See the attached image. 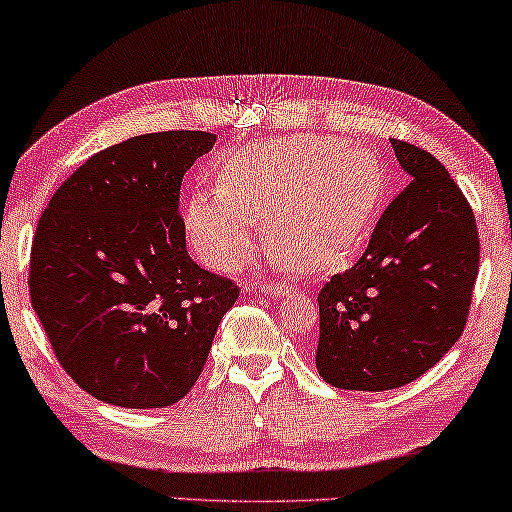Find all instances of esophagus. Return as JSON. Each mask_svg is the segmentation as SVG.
I'll use <instances>...</instances> for the list:
<instances>
[{
	"mask_svg": "<svg viewBox=\"0 0 512 512\" xmlns=\"http://www.w3.org/2000/svg\"><path fill=\"white\" fill-rule=\"evenodd\" d=\"M257 288H262V286H257V283H250V286H245V290H257ZM264 293L267 295H271V297H281V295H286L288 293V286L283 281H276V283H267V286H264Z\"/></svg>",
	"mask_w": 512,
	"mask_h": 512,
	"instance_id": "esophagus-1",
	"label": "esophagus"
}]
</instances>
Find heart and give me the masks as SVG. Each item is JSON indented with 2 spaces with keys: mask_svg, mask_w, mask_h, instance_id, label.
I'll return each mask as SVG.
<instances>
[{
  "mask_svg": "<svg viewBox=\"0 0 512 512\" xmlns=\"http://www.w3.org/2000/svg\"><path fill=\"white\" fill-rule=\"evenodd\" d=\"M385 170L371 151L319 134L231 153L219 189L193 191L184 234L198 260L234 271L267 222L269 248L297 271H326L357 248L383 203Z\"/></svg>",
  "mask_w": 512,
  "mask_h": 512,
  "instance_id": "heart-1",
  "label": "heart"
}]
</instances>
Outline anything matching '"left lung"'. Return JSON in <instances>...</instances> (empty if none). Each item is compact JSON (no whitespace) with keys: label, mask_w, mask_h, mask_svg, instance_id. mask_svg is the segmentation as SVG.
I'll return each instance as SVG.
<instances>
[{"label":"left lung","mask_w":512,"mask_h":512,"mask_svg":"<svg viewBox=\"0 0 512 512\" xmlns=\"http://www.w3.org/2000/svg\"><path fill=\"white\" fill-rule=\"evenodd\" d=\"M392 148L411 184L319 293L316 371L340 390H394L430 371L461 338L480 269L475 217L446 167L406 141Z\"/></svg>","instance_id":"1"}]
</instances>
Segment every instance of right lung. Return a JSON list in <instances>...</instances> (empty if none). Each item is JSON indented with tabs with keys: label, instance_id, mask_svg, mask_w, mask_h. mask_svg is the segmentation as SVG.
I'll use <instances>...</instances> for the list:
<instances>
[{
	"label": "right lung",
	"instance_id": "obj_1",
	"mask_svg": "<svg viewBox=\"0 0 512 512\" xmlns=\"http://www.w3.org/2000/svg\"><path fill=\"white\" fill-rule=\"evenodd\" d=\"M217 134L155 132L94 153L58 186L30 252V300L58 364L92 397L163 409L203 373L229 278L186 252L181 179Z\"/></svg>",
	"mask_w": 512,
	"mask_h": 512
}]
</instances>
